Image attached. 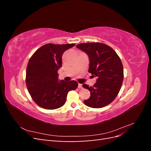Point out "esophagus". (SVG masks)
<instances>
[{
    "label": "esophagus",
    "mask_w": 151,
    "mask_h": 151,
    "mask_svg": "<svg viewBox=\"0 0 151 151\" xmlns=\"http://www.w3.org/2000/svg\"><path fill=\"white\" fill-rule=\"evenodd\" d=\"M78 88L79 89H82V88H83V85H82L81 84H78Z\"/></svg>",
    "instance_id": "34e87169"
}]
</instances>
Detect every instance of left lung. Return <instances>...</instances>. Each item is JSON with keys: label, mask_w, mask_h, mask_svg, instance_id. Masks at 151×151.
Listing matches in <instances>:
<instances>
[{"label": "left lung", "mask_w": 151, "mask_h": 151, "mask_svg": "<svg viewBox=\"0 0 151 151\" xmlns=\"http://www.w3.org/2000/svg\"><path fill=\"white\" fill-rule=\"evenodd\" d=\"M76 47L88 55V72L97 78L93 86L83 85L91 93L84 104L94 108L106 106L117 96L122 85L123 67L120 57L112 48L101 43H81Z\"/></svg>", "instance_id": "1"}]
</instances>
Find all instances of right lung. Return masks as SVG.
Wrapping results in <instances>:
<instances>
[{
    "label": "right lung",
    "mask_w": 151,
    "mask_h": 151,
    "mask_svg": "<svg viewBox=\"0 0 151 151\" xmlns=\"http://www.w3.org/2000/svg\"><path fill=\"white\" fill-rule=\"evenodd\" d=\"M75 45L46 44L30 58L26 83L32 99L39 106L47 109L60 108L65 103L68 93L78 86L76 81H59L58 74L63 53Z\"/></svg>",
    "instance_id": "obj_1"
}]
</instances>
